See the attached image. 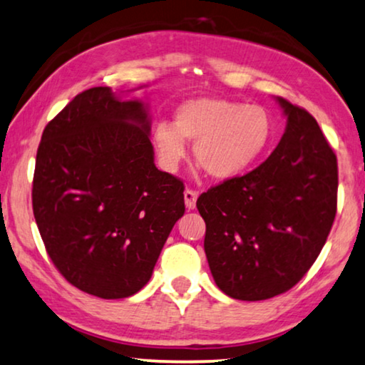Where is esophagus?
Masks as SVG:
<instances>
[{"mask_svg": "<svg viewBox=\"0 0 365 365\" xmlns=\"http://www.w3.org/2000/svg\"><path fill=\"white\" fill-rule=\"evenodd\" d=\"M183 197H185V205H187L188 210H193L197 207V198H198L197 192H193V190H185Z\"/></svg>", "mask_w": 365, "mask_h": 365, "instance_id": "1", "label": "esophagus"}]
</instances>
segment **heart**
Returning <instances> with one entry per match:
<instances>
[{
    "mask_svg": "<svg viewBox=\"0 0 365 365\" xmlns=\"http://www.w3.org/2000/svg\"><path fill=\"white\" fill-rule=\"evenodd\" d=\"M273 138V119L264 107L225 97L203 96L185 101L173 112V125L160 122L153 143L167 168H177L187 143L195 142L198 165L210 177L228 180L259 160Z\"/></svg>",
    "mask_w": 365,
    "mask_h": 365,
    "instance_id": "heart-1",
    "label": "heart"
}]
</instances>
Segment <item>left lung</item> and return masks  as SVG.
<instances>
[{
	"instance_id": "left-lung-1",
	"label": "left lung",
	"mask_w": 365,
	"mask_h": 365,
	"mask_svg": "<svg viewBox=\"0 0 365 365\" xmlns=\"http://www.w3.org/2000/svg\"><path fill=\"white\" fill-rule=\"evenodd\" d=\"M276 101L287 120L274 152L197 200L210 271L233 299H269L299 283L336 218L334 150L309 112Z\"/></svg>"
}]
</instances>
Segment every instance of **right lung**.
<instances>
[{
  "label": "right lung",
  "mask_w": 365,
  "mask_h": 365,
  "mask_svg": "<svg viewBox=\"0 0 365 365\" xmlns=\"http://www.w3.org/2000/svg\"><path fill=\"white\" fill-rule=\"evenodd\" d=\"M183 190L153 163L145 104L92 87L46 125L33 212L51 261L71 284L122 299L150 279L185 213Z\"/></svg>",
  "instance_id": "obj_1"
}]
</instances>
